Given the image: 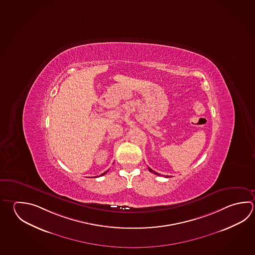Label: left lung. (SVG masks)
<instances>
[{"instance_id":"8db88e82","label":"left lung","mask_w":255,"mask_h":255,"mask_svg":"<svg viewBox=\"0 0 255 255\" xmlns=\"http://www.w3.org/2000/svg\"><path fill=\"white\" fill-rule=\"evenodd\" d=\"M149 168V171H150V172H152V173L155 174V175H158V176H160V174L158 173V172H156V171H154V170H152V169H151V168ZM166 178H168V177H167V176H166Z\"/></svg>"}]
</instances>
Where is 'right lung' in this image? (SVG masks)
<instances>
[{"mask_svg": "<svg viewBox=\"0 0 255 255\" xmlns=\"http://www.w3.org/2000/svg\"><path fill=\"white\" fill-rule=\"evenodd\" d=\"M107 171H108V170H107ZM107 171H106V172H104V173L101 174V175H100V176H104V175H105V174L107 173Z\"/></svg>", "mask_w": 255, "mask_h": 255, "instance_id": "obj_1", "label": "right lung"}]
</instances>
